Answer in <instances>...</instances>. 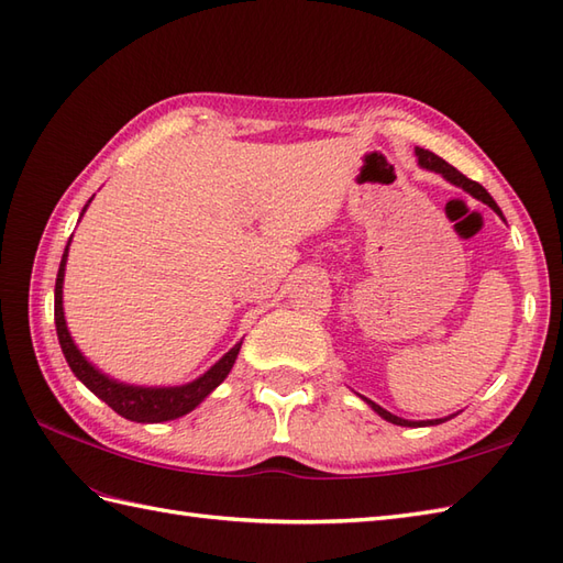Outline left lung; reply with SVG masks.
<instances>
[{"mask_svg":"<svg viewBox=\"0 0 563 563\" xmlns=\"http://www.w3.org/2000/svg\"><path fill=\"white\" fill-rule=\"evenodd\" d=\"M417 158H420V165L422 167H427V169H434V173H439V175H443L446 177L449 181H453L455 187H463L467 194H473L475 199H479V201H485L487 206H492L496 213L501 216V211H499V206L494 203V199L489 196V191L482 187V185H477V181H473V179H467L463 173H459V169H455L453 165H449L446 161L443 158H439L437 153H431V151H424V148H417ZM372 408L384 417V420H388V422H394V424H400V427H424V424H439V422H446V420H431V422H410V420H400V417H396V415H390V412H386L384 408H378L376 402H372V400H367Z\"/></svg>","mask_w":563,"mask_h":563,"instance_id":"left-lung-1","label":"left lung"}]
</instances>
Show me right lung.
<instances>
[{"label":"right lung","instance_id":"obj_1","mask_svg":"<svg viewBox=\"0 0 563 563\" xmlns=\"http://www.w3.org/2000/svg\"><path fill=\"white\" fill-rule=\"evenodd\" d=\"M86 211V208H84ZM67 250H64L59 273H57V283H55V325H57V338L64 357H67L71 372L81 378V382L93 390V394L110 405V408L126 417L132 422H167L175 420V417L187 415L194 410L211 390L225 382V376L230 374L234 360H238L240 345H234L225 357L216 362L211 369H208L203 376L196 378V382L187 386H175V388H143V386H126L114 382V378L100 374L93 364L86 362V357L78 352L74 345L71 335L67 331V321H64V311H62V283H64V264H67Z\"/></svg>","mask_w":563,"mask_h":563}]
</instances>
